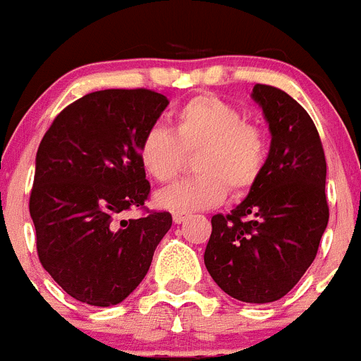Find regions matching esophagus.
<instances>
[{"instance_id": "1", "label": "esophagus", "mask_w": 361, "mask_h": 361, "mask_svg": "<svg viewBox=\"0 0 361 361\" xmlns=\"http://www.w3.org/2000/svg\"><path fill=\"white\" fill-rule=\"evenodd\" d=\"M190 216L191 215H188V213H173V222L175 224H183V222H186Z\"/></svg>"}]
</instances>
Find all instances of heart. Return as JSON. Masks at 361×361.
<instances>
[{"mask_svg": "<svg viewBox=\"0 0 361 361\" xmlns=\"http://www.w3.org/2000/svg\"><path fill=\"white\" fill-rule=\"evenodd\" d=\"M137 152L146 173L161 184L178 177L184 155L197 153L193 170L199 175L157 195L161 208L191 213L222 204L228 190L247 193L266 168L267 137L237 106L204 94L178 108L173 132L162 126L146 130Z\"/></svg>", "mask_w": 361, "mask_h": 361, "instance_id": "1", "label": "heart"}]
</instances>
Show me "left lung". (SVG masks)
Wrapping results in <instances>:
<instances>
[{"instance_id":"8db88e82","label":"left lung","mask_w":361,"mask_h":361,"mask_svg":"<svg viewBox=\"0 0 361 361\" xmlns=\"http://www.w3.org/2000/svg\"><path fill=\"white\" fill-rule=\"evenodd\" d=\"M251 95L269 123L266 168L237 208L212 216L204 264L229 296L267 304L288 295L317 257L329 220L327 164L317 126L291 95L269 85Z\"/></svg>"}]
</instances>
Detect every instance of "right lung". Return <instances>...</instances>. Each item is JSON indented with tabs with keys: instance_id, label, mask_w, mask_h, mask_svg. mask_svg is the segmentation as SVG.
Segmentation results:
<instances>
[{
	"instance_id": "right-lung-1",
	"label": "right lung",
	"mask_w": 361,
	"mask_h": 361,
	"mask_svg": "<svg viewBox=\"0 0 361 361\" xmlns=\"http://www.w3.org/2000/svg\"><path fill=\"white\" fill-rule=\"evenodd\" d=\"M168 103L146 88L92 92L68 104L41 139L28 204L37 257L79 302H123L171 228L170 213L145 208L149 183L137 152ZM132 207L147 215L121 219Z\"/></svg>"
}]
</instances>
